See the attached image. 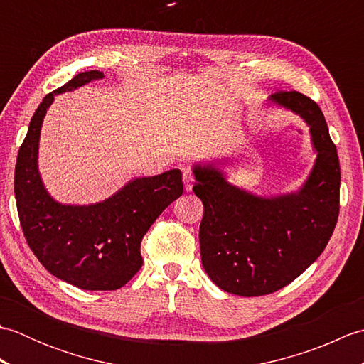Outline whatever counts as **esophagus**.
I'll list each match as a JSON object with an SVG mask.
<instances>
[{"label":"esophagus","instance_id":"34e87169","mask_svg":"<svg viewBox=\"0 0 364 364\" xmlns=\"http://www.w3.org/2000/svg\"><path fill=\"white\" fill-rule=\"evenodd\" d=\"M183 181H184V188H186V191H192V183L196 181L194 170H192V167L183 168Z\"/></svg>","mask_w":364,"mask_h":364}]
</instances>
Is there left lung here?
I'll use <instances>...</instances> for the list:
<instances>
[{"mask_svg": "<svg viewBox=\"0 0 364 364\" xmlns=\"http://www.w3.org/2000/svg\"><path fill=\"white\" fill-rule=\"evenodd\" d=\"M270 102L304 119L318 151L306 183L296 194L257 197L231 186L214 166L196 167V196L203 202L200 252L208 277L242 297L272 294L319 258L338 222L341 170L336 145L318 103L297 90Z\"/></svg>", "mask_w": 364, "mask_h": 364, "instance_id": "8db88e82", "label": "left lung"}]
</instances>
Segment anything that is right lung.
Here are the masks:
<instances>
[{"label":"right lung","mask_w":364,"mask_h":364,"mask_svg":"<svg viewBox=\"0 0 364 364\" xmlns=\"http://www.w3.org/2000/svg\"><path fill=\"white\" fill-rule=\"evenodd\" d=\"M103 78L98 70L76 75L46 95L31 119L15 164L14 192L29 249L54 277L87 291H115L142 267L141 242L151 223L183 194L181 172L137 178L102 203L60 205L48 196L37 170L43 117L54 95Z\"/></svg>","instance_id":"obj_1"}]
</instances>
